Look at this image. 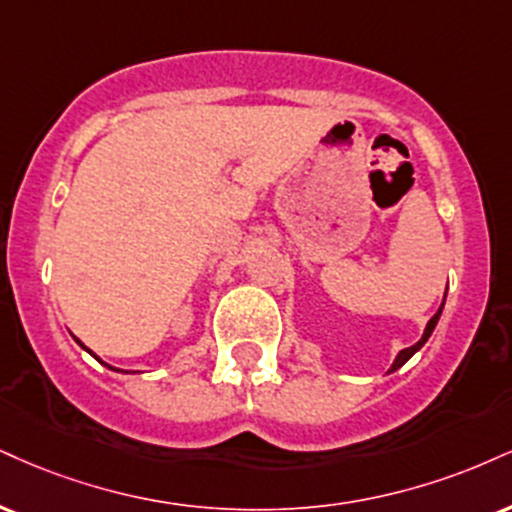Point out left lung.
<instances>
[{"label": "left lung", "instance_id": "8db88e82", "mask_svg": "<svg viewBox=\"0 0 512 512\" xmlns=\"http://www.w3.org/2000/svg\"><path fill=\"white\" fill-rule=\"evenodd\" d=\"M446 291H448V288H446ZM443 305H446V295H443V303H441V307H439V310H436V312H434V317H432V319H429V322H427V326H424V334H422V338H420V341H417V343H415V346H410V348H403V350H400V353L396 355V360H393V365L389 367V374H391V372H396V369H400V367H403V365H405V362H408V360H410V357H412V355H415V353H417V350H420V348L424 346V343H427V341H429V336H432V331L436 329V324H439V317H441V312H443Z\"/></svg>", "mask_w": 512, "mask_h": 512}]
</instances>
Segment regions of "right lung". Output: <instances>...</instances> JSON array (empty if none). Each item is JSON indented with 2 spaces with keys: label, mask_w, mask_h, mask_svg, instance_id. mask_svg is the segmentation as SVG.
I'll use <instances>...</instances> for the list:
<instances>
[{
  "label": "right lung",
  "mask_w": 512,
  "mask_h": 512,
  "mask_svg": "<svg viewBox=\"0 0 512 512\" xmlns=\"http://www.w3.org/2000/svg\"><path fill=\"white\" fill-rule=\"evenodd\" d=\"M76 343H78V346H80V348H85V346H83V343H80V341H78V338H76ZM85 350H88V348H85ZM88 353H90L92 357H95V360H100V357H97L95 353H92V350H88ZM100 362H102V360H100ZM102 365H104V367H109V369H114V372H121V369H116V367H112V365H107V362H102Z\"/></svg>",
  "instance_id": "obj_1"
}]
</instances>
